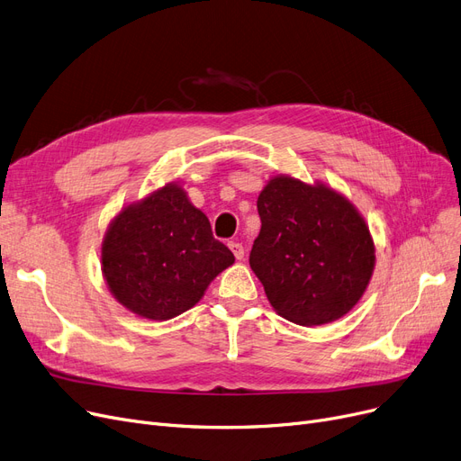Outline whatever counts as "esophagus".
I'll list each match as a JSON object with an SVG mask.
<instances>
[{"label": "esophagus", "instance_id": "34e87169", "mask_svg": "<svg viewBox=\"0 0 461 461\" xmlns=\"http://www.w3.org/2000/svg\"><path fill=\"white\" fill-rule=\"evenodd\" d=\"M230 249H231V252H233V256H235L237 259H243V256H245V247H243L241 243L231 241V243H230Z\"/></svg>", "mask_w": 461, "mask_h": 461}]
</instances>
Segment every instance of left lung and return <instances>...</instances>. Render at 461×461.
<instances>
[{"label":"left lung","instance_id":"8db88e82","mask_svg":"<svg viewBox=\"0 0 461 461\" xmlns=\"http://www.w3.org/2000/svg\"><path fill=\"white\" fill-rule=\"evenodd\" d=\"M250 267L273 309L299 326L347 314L364 295L375 247L364 218L333 190L275 176L258 197Z\"/></svg>","mask_w":461,"mask_h":461}]
</instances>
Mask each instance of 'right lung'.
I'll return each mask as SVG.
<instances>
[{
    "label": "right lung",
    "instance_id": "right-lung-1",
    "mask_svg": "<svg viewBox=\"0 0 461 461\" xmlns=\"http://www.w3.org/2000/svg\"><path fill=\"white\" fill-rule=\"evenodd\" d=\"M233 262L231 250L212 237L209 218L173 185L120 212L102 249L113 295L150 320H169L194 307Z\"/></svg>",
    "mask_w": 461,
    "mask_h": 461
}]
</instances>
